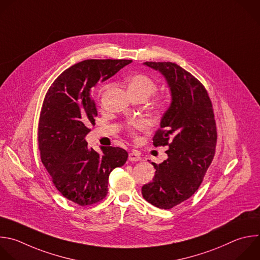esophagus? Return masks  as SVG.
I'll return each instance as SVG.
<instances>
[{
  "instance_id": "34e87169",
  "label": "esophagus",
  "mask_w": 260,
  "mask_h": 260,
  "mask_svg": "<svg viewBox=\"0 0 260 260\" xmlns=\"http://www.w3.org/2000/svg\"><path fill=\"white\" fill-rule=\"evenodd\" d=\"M128 160L129 161H140L141 160V157L139 155L138 152L136 151H132L128 153Z\"/></svg>"
}]
</instances>
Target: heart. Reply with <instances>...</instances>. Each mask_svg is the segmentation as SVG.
I'll return each mask as SVG.
<instances>
[{"instance_id":"b5f03b06","label":"heart","mask_w":260,"mask_h":260,"mask_svg":"<svg viewBox=\"0 0 260 260\" xmlns=\"http://www.w3.org/2000/svg\"><path fill=\"white\" fill-rule=\"evenodd\" d=\"M109 84L105 85L102 89L103 91H106L109 89ZM127 90L128 93L133 98H145L147 99L149 96H151L156 90H157V82L149 75L145 73H136L131 75L127 78ZM154 106L159 109L163 110L168 105V98L166 95H159L156 96L153 101ZM148 127L147 121L143 119H137L132 121L127 128L132 133V135H136L137 132L144 131Z\"/></svg>"}]
</instances>
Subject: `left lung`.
I'll return each instance as SVG.
<instances>
[{
	"label": "left lung",
	"instance_id": "8db88e82",
	"mask_svg": "<svg viewBox=\"0 0 260 260\" xmlns=\"http://www.w3.org/2000/svg\"><path fill=\"white\" fill-rule=\"evenodd\" d=\"M144 64L165 77L171 103L153 138L155 147L168 146L167 159L152 162L155 176L142 195L152 205L170 209L199 189L215 154L216 124L208 93L194 75L172 62Z\"/></svg>",
	"mask_w": 260,
	"mask_h": 260
}]
</instances>
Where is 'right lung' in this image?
<instances>
[{"label":"right lung","mask_w":260,"mask_h":260,"mask_svg":"<svg viewBox=\"0 0 260 260\" xmlns=\"http://www.w3.org/2000/svg\"><path fill=\"white\" fill-rule=\"evenodd\" d=\"M132 60L90 59L63 71L48 90L39 121L41 160L56 189L80 206L103 200L108 178L128 157L119 147H101L102 154L88 147L85 136L98 115L92 90L113 76Z\"/></svg>","instance_id":"add662e5"}]
</instances>
